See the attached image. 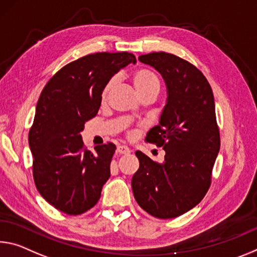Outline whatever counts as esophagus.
<instances>
[{"label": "esophagus", "mask_w": 257, "mask_h": 257, "mask_svg": "<svg viewBox=\"0 0 257 257\" xmlns=\"http://www.w3.org/2000/svg\"><path fill=\"white\" fill-rule=\"evenodd\" d=\"M116 152L119 154H129L130 153V149L125 145H119L116 148Z\"/></svg>", "instance_id": "esophagus-1"}]
</instances>
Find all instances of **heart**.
<instances>
[{
    "instance_id": "obj_1",
    "label": "heart",
    "mask_w": 257,
    "mask_h": 257,
    "mask_svg": "<svg viewBox=\"0 0 257 257\" xmlns=\"http://www.w3.org/2000/svg\"><path fill=\"white\" fill-rule=\"evenodd\" d=\"M132 80L138 95H142V93L149 91H154L158 93L159 88H160V81H159L156 73L148 70V68H140V70L134 72ZM113 82L114 81L111 80L106 84V87H105L103 91V98L106 97L109 89L112 88Z\"/></svg>"
}]
</instances>
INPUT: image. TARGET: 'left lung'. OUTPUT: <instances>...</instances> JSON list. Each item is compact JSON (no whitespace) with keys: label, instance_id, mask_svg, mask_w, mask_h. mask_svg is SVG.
<instances>
[{"label":"left lung","instance_id":"1","mask_svg":"<svg viewBox=\"0 0 257 257\" xmlns=\"http://www.w3.org/2000/svg\"><path fill=\"white\" fill-rule=\"evenodd\" d=\"M160 73L167 88L159 124L146 141L165 150L162 164L137 151L133 193L142 208L158 218L186 213L205 197L219 145L213 90L205 75L186 60L167 52L138 57Z\"/></svg>","mask_w":257,"mask_h":257}]
</instances>
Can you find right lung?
<instances>
[{
	"label": "right lung",
	"instance_id": "right-lung-1",
	"mask_svg": "<svg viewBox=\"0 0 257 257\" xmlns=\"http://www.w3.org/2000/svg\"><path fill=\"white\" fill-rule=\"evenodd\" d=\"M136 57L97 52L74 60L51 77L41 92L28 143L35 185L63 213L79 215L99 200L115 152L112 143L83 149L81 132L100 107L108 81Z\"/></svg>",
	"mask_w": 257,
	"mask_h": 257
}]
</instances>
